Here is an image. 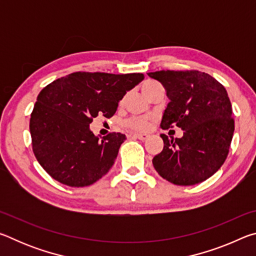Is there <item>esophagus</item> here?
<instances>
[{"instance_id": "obj_1", "label": "esophagus", "mask_w": 256, "mask_h": 256, "mask_svg": "<svg viewBox=\"0 0 256 256\" xmlns=\"http://www.w3.org/2000/svg\"><path fill=\"white\" fill-rule=\"evenodd\" d=\"M133 136L138 138V140H141V141H144L148 138V134H144H144H133Z\"/></svg>"}]
</instances>
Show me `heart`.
Instances as JSON below:
<instances>
[{
    "mask_svg": "<svg viewBox=\"0 0 256 256\" xmlns=\"http://www.w3.org/2000/svg\"><path fill=\"white\" fill-rule=\"evenodd\" d=\"M156 86H159L158 82H156V81L144 82V84H142V92L144 94V96H146V94L151 92V89H154ZM125 124H126V126L128 128H131L132 131L142 132V131H146V130L149 128L150 120L148 118H132L128 120H126V123Z\"/></svg>",
    "mask_w": 256,
    "mask_h": 256,
    "instance_id": "1",
    "label": "heart"
}]
</instances>
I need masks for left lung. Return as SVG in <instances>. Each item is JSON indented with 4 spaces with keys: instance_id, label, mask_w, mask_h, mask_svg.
<instances>
[{
    "instance_id": "8db88e82",
    "label": "left lung",
    "mask_w": 256,
    "mask_h": 256,
    "mask_svg": "<svg viewBox=\"0 0 256 256\" xmlns=\"http://www.w3.org/2000/svg\"><path fill=\"white\" fill-rule=\"evenodd\" d=\"M148 76L159 81L170 102L162 128L177 126L183 136L160 134L164 149L152 164L158 174L175 185L201 183L219 170L226 160L235 130L232 104L224 86L200 71H156Z\"/></svg>"
}]
</instances>
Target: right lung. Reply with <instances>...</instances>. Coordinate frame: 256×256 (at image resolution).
Listing matches in <instances>:
<instances>
[{
  "label": "right lung",
  "mask_w": 256,
  "mask_h": 256,
  "mask_svg": "<svg viewBox=\"0 0 256 256\" xmlns=\"http://www.w3.org/2000/svg\"><path fill=\"white\" fill-rule=\"evenodd\" d=\"M142 73L74 72L46 86L30 118L32 150L55 180L72 188L94 184L106 175L125 138L94 136L90 123L112 118L125 94L144 80Z\"/></svg>",
  "instance_id": "1"
}]
</instances>
